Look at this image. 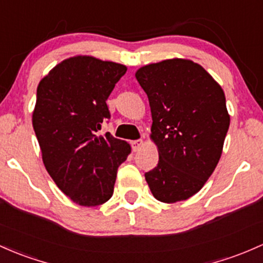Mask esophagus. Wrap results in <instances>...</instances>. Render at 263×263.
<instances>
[{
	"label": "esophagus",
	"instance_id": "34e87169",
	"mask_svg": "<svg viewBox=\"0 0 263 263\" xmlns=\"http://www.w3.org/2000/svg\"><path fill=\"white\" fill-rule=\"evenodd\" d=\"M142 146H143V140H133L132 142L133 152H138Z\"/></svg>",
	"mask_w": 263,
	"mask_h": 263
}]
</instances>
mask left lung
Segmentation results:
<instances>
[{"label": "left lung", "mask_w": 263, "mask_h": 263, "mask_svg": "<svg viewBox=\"0 0 263 263\" xmlns=\"http://www.w3.org/2000/svg\"><path fill=\"white\" fill-rule=\"evenodd\" d=\"M148 95L159 160L145 180L155 199L176 203L202 189L221 158L230 114L221 85L198 64L169 59L135 72Z\"/></svg>", "instance_id": "obj_1"}]
</instances>
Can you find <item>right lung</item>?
<instances>
[{"instance_id":"add662e5","label":"right lung","mask_w":263,"mask_h":263,"mask_svg":"<svg viewBox=\"0 0 263 263\" xmlns=\"http://www.w3.org/2000/svg\"><path fill=\"white\" fill-rule=\"evenodd\" d=\"M126 66L92 56L66 59L40 81L32 125L47 173L76 204L95 207L114 192L119 165L132 148L110 133L106 105Z\"/></svg>"}]
</instances>
